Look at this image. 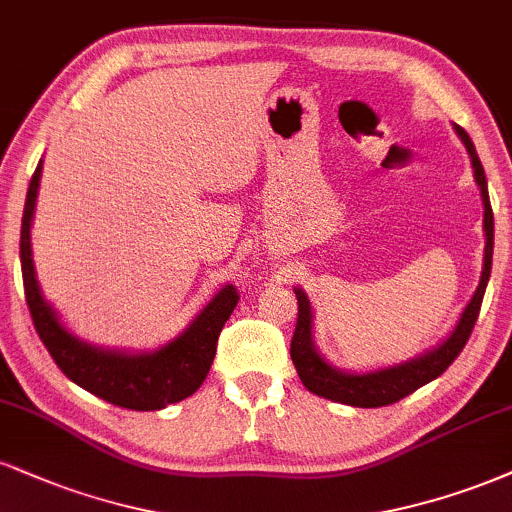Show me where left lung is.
I'll return each instance as SVG.
<instances>
[{
  "label": "left lung",
  "instance_id": "left-lung-1",
  "mask_svg": "<svg viewBox=\"0 0 512 512\" xmlns=\"http://www.w3.org/2000/svg\"><path fill=\"white\" fill-rule=\"evenodd\" d=\"M456 132L463 140L465 147H468V154L472 159V168H475L477 185L482 189V201H484V232H487V249H484V270L482 280H479V287L472 301L465 308L463 315H460V323L456 330L439 349H434L425 356L415 358V361L403 363L399 368H389L380 372H368V375H349V372H339L327 365L323 358L318 356V351L313 349V334H311V304H308L306 294L301 289H294L296 304H299V313H296V327L292 346H289V353H292L294 368L299 372L301 382L308 391L313 394L325 396V399L346 403V406L356 408H380L389 406V403H396L406 399L408 394H413L415 389H420L422 384L437 380V377L444 372L449 365L456 361L458 353L463 351V346L468 344L472 327L477 323L479 308H482L484 289H487L489 275H491V254H494V211H491L489 201V189H487V178H484L482 161H479L475 144L468 137L460 125H456Z\"/></svg>",
  "mask_w": 512,
  "mask_h": 512
}]
</instances>
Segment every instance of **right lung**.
I'll return each instance as SVG.
<instances>
[{
    "label": "right lung",
    "instance_id": "add662e5",
    "mask_svg": "<svg viewBox=\"0 0 512 512\" xmlns=\"http://www.w3.org/2000/svg\"><path fill=\"white\" fill-rule=\"evenodd\" d=\"M42 161L30 180L25 197L21 225V273L25 301L30 318L49 356L59 370L78 387L87 389L99 399L128 410H161L168 403H178L201 387L216 356L218 337L223 325L235 311L239 292L225 287L216 294L197 320L180 334L175 342L154 353L125 356L116 351H99L78 342L63 330L52 311L42 299L35 280L33 258H30V220H33L37 187H40Z\"/></svg>",
    "mask_w": 512,
    "mask_h": 512
}]
</instances>
